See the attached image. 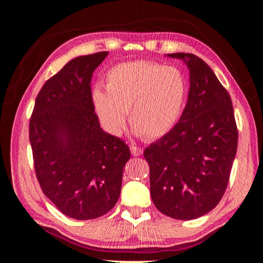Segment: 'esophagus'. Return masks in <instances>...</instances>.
Returning a JSON list of instances; mask_svg holds the SVG:
<instances>
[{
  "instance_id": "esophagus-1",
  "label": "esophagus",
  "mask_w": 263,
  "mask_h": 263,
  "mask_svg": "<svg viewBox=\"0 0 263 263\" xmlns=\"http://www.w3.org/2000/svg\"><path fill=\"white\" fill-rule=\"evenodd\" d=\"M130 152H132L133 156H135V157H139V156H141V154H142L143 149L141 148V147H139V146L132 145V146H130Z\"/></svg>"
}]
</instances>
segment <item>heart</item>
Masks as SVG:
<instances>
[{
	"instance_id": "b5f03b06",
	"label": "heart",
	"mask_w": 263,
	"mask_h": 263,
	"mask_svg": "<svg viewBox=\"0 0 263 263\" xmlns=\"http://www.w3.org/2000/svg\"><path fill=\"white\" fill-rule=\"evenodd\" d=\"M105 90L97 87L93 91V103L104 129L120 135L128 111L135 134L152 140L166 135L178 122L188 85L178 68L134 61L107 71Z\"/></svg>"
}]
</instances>
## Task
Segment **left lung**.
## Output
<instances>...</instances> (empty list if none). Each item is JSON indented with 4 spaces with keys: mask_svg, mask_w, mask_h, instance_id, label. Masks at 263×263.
<instances>
[{
    "mask_svg": "<svg viewBox=\"0 0 263 263\" xmlns=\"http://www.w3.org/2000/svg\"><path fill=\"white\" fill-rule=\"evenodd\" d=\"M189 68L188 102L178 123L147 147L151 196L174 219L202 217L228 188L238 130L229 92L210 66L193 53H170Z\"/></svg>",
    "mask_w": 263,
    "mask_h": 263,
    "instance_id": "8db88e82",
    "label": "left lung"
}]
</instances>
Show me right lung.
Listing matches in <instances>:
<instances>
[{
  "mask_svg": "<svg viewBox=\"0 0 263 263\" xmlns=\"http://www.w3.org/2000/svg\"><path fill=\"white\" fill-rule=\"evenodd\" d=\"M107 51L71 60L43 85L30 120L34 171L45 196L67 217L106 214L121 194L127 143L103 132L91 79Z\"/></svg>",
  "mask_w": 263,
  "mask_h": 263,
  "instance_id": "add662e5",
  "label": "right lung"
}]
</instances>
